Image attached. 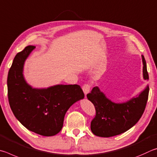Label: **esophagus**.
<instances>
[{
  "label": "esophagus",
  "mask_w": 157,
  "mask_h": 157,
  "mask_svg": "<svg viewBox=\"0 0 157 157\" xmlns=\"http://www.w3.org/2000/svg\"><path fill=\"white\" fill-rule=\"evenodd\" d=\"M90 88H91V86L90 84H84L83 87H82V89H83V91L84 92L85 94H88L90 91Z\"/></svg>",
  "instance_id": "34e87169"
}]
</instances>
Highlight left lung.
<instances>
[{
	"mask_svg": "<svg viewBox=\"0 0 157 157\" xmlns=\"http://www.w3.org/2000/svg\"><path fill=\"white\" fill-rule=\"evenodd\" d=\"M143 75L145 80L149 79L145 58L142 55ZM149 87L122 103L112 102L98 88L94 87L87 97L94 104L96 116L91 122V130L96 136L111 137L119 135L132 128L141 119L146 106Z\"/></svg>",
	"mask_w": 157,
	"mask_h": 157,
	"instance_id": "8db88e82",
	"label": "left lung"
}]
</instances>
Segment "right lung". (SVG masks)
Segmentation results:
<instances>
[{"label": "right lung", "mask_w": 157, "mask_h": 157, "mask_svg": "<svg viewBox=\"0 0 157 157\" xmlns=\"http://www.w3.org/2000/svg\"><path fill=\"white\" fill-rule=\"evenodd\" d=\"M35 46H27L16 55L8 72L7 91L10 108L15 117L29 130L45 136L61 130L65 113L84 98L78 85H56L33 88L23 76V66Z\"/></svg>", "instance_id": "add662e5"}]
</instances>
